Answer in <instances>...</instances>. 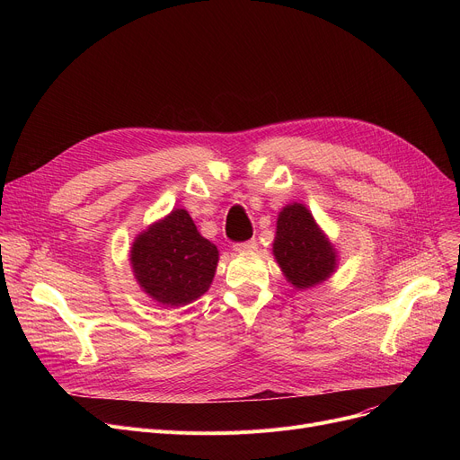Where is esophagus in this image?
Returning a JSON list of instances; mask_svg holds the SVG:
<instances>
[{"label": "esophagus", "instance_id": "1", "mask_svg": "<svg viewBox=\"0 0 460 460\" xmlns=\"http://www.w3.org/2000/svg\"><path fill=\"white\" fill-rule=\"evenodd\" d=\"M233 248L234 252H253L257 250V240L252 238V240H246V243H236Z\"/></svg>", "mask_w": 460, "mask_h": 460}]
</instances>
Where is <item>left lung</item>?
<instances>
[{
  "label": "left lung",
  "instance_id": "left-lung-1",
  "mask_svg": "<svg viewBox=\"0 0 460 460\" xmlns=\"http://www.w3.org/2000/svg\"><path fill=\"white\" fill-rule=\"evenodd\" d=\"M274 255L287 279L296 288L324 281L335 269V252L311 212L300 205H288L279 212Z\"/></svg>",
  "mask_w": 460,
  "mask_h": 460
}]
</instances>
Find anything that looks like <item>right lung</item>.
<instances>
[{"label": "right lung", "instance_id": "1", "mask_svg": "<svg viewBox=\"0 0 460 460\" xmlns=\"http://www.w3.org/2000/svg\"><path fill=\"white\" fill-rule=\"evenodd\" d=\"M130 255L143 291L164 305H186L207 293L217 264V248L182 208L141 233Z\"/></svg>", "mask_w": 460, "mask_h": 460}]
</instances>
